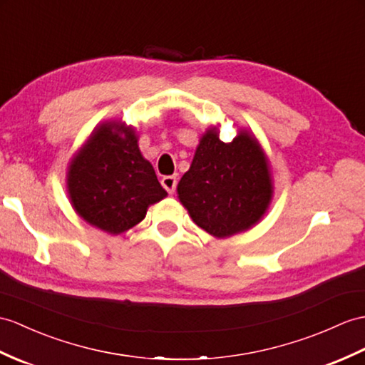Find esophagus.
<instances>
[{
  "label": "esophagus",
  "mask_w": 365,
  "mask_h": 365,
  "mask_svg": "<svg viewBox=\"0 0 365 365\" xmlns=\"http://www.w3.org/2000/svg\"><path fill=\"white\" fill-rule=\"evenodd\" d=\"M162 185H163V188H165L169 194H173V192L175 191V186H177L175 175H165L163 179H162Z\"/></svg>",
  "instance_id": "34e87169"
}]
</instances>
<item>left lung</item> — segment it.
<instances>
[{
  "mask_svg": "<svg viewBox=\"0 0 365 365\" xmlns=\"http://www.w3.org/2000/svg\"><path fill=\"white\" fill-rule=\"evenodd\" d=\"M177 192L192 221L216 238L249 230L272 199L267 157L247 130L224 143L216 127L208 129Z\"/></svg>",
  "mask_w": 365,
  "mask_h": 365,
  "instance_id": "left-lung-1",
  "label": "left lung"
}]
</instances>
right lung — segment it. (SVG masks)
I'll use <instances>...</instances> for the list:
<instances>
[{
  "instance_id": "right-lung-1",
  "label": "right lung",
  "mask_w": 365,
  "mask_h": 365,
  "mask_svg": "<svg viewBox=\"0 0 365 365\" xmlns=\"http://www.w3.org/2000/svg\"><path fill=\"white\" fill-rule=\"evenodd\" d=\"M66 188L76 213L112 235L141 222L148 207L168 196L135 130L120 123L93 130L68 168Z\"/></svg>"
}]
</instances>
